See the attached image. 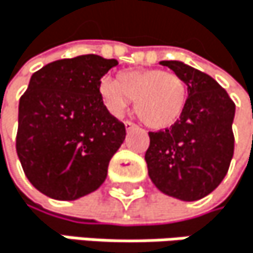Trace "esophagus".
Returning a JSON list of instances; mask_svg holds the SVG:
<instances>
[{
  "label": "esophagus",
  "instance_id": "esophagus-1",
  "mask_svg": "<svg viewBox=\"0 0 253 253\" xmlns=\"http://www.w3.org/2000/svg\"><path fill=\"white\" fill-rule=\"evenodd\" d=\"M124 126H126V129H127V130H130V129L136 127V124H133L132 121H124Z\"/></svg>",
  "mask_w": 253,
  "mask_h": 253
}]
</instances>
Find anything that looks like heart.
<instances>
[{"instance_id": "obj_1", "label": "heart", "mask_w": 253, "mask_h": 253, "mask_svg": "<svg viewBox=\"0 0 253 253\" xmlns=\"http://www.w3.org/2000/svg\"><path fill=\"white\" fill-rule=\"evenodd\" d=\"M100 96L111 114L120 117L135 100V112L151 129L175 124L187 103V85L177 73L157 69L121 72L100 84Z\"/></svg>"}]
</instances>
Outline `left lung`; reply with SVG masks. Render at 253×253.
Wrapping results in <instances>:
<instances>
[{
    "instance_id": "8db88e82",
    "label": "left lung",
    "mask_w": 253,
    "mask_h": 253,
    "mask_svg": "<svg viewBox=\"0 0 253 253\" xmlns=\"http://www.w3.org/2000/svg\"><path fill=\"white\" fill-rule=\"evenodd\" d=\"M187 85V103L171 127L148 132V175L156 187L181 201H198L225 178L234 154L236 103L207 73L180 61H160Z\"/></svg>"
}]
</instances>
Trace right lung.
I'll return each mask as SVG.
<instances>
[{
	"label": "right lung",
	"instance_id": "add662e5",
	"mask_svg": "<svg viewBox=\"0 0 253 253\" xmlns=\"http://www.w3.org/2000/svg\"><path fill=\"white\" fill-rule=\"evenodd\" d=\"M118 63L88 53L46 64L19 100L16 151L30 183L53 200L94 192L126 138L100 96L102 78Z\"/></svg>",
	"mask_w": 253,
	"mask_h": 253
}]
</instances>
